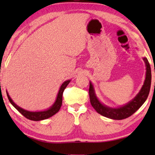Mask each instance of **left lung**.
Returning a JSON list of instances; mask_svg holds the SVG:
<instances>
[{
  "mask_svg": "<svg viewBox=\"0 0 155 155\" xmlns=\"http://www.w3.org/2000/svg\"><path fill=\"white\" fill-rule=\"evenodd\" d=\"M143 59L145 61L146 66L145 80L144 81V84L136 96L125 105L120 106L117 108H113L104 104L97 97L94 86L92 82L90 81L89 94H90V103L97 113L111 119L122 120L130 116L145 103L150 93L152 75L151 68H150V63L147 58L144 57Z\"/></svg>",
  "mask_w": 155,
  "mask_h": 155,
  "instance_id": "1",
  "label": "left lung"
}]
</instances>
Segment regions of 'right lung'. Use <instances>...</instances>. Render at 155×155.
I'll return each mask as SVG.
<instances>
[{"label":"right lung","instance_id":"right-lung-1","mask_svg":"<svg viewBox=\"0 0 155 155\" xmlns=\"http://www.w3.org/2000/svg\"><path fill=\"white\" fill-rule=\"evenodd\" d=\"M70 82H71V80H68L61 84V87L59 89L58 94H57L56 101H54V103L53 104L51 107H50L47 109L44 110V111H27V110L22 109V108L19 107V106L17 105L16 104L12 101V99L10 98V95L8 94L7 91H6V93H7V96L8 97V99H9L10 102L11 103V104L13 106V107L15 108V109L18 110L20 114H22L25 118H27V119L35 120V121H38V120H44V119H46V118L51 117L52 116H54V114H56L57 112H58V111L60 110L61 107V105H62L63 91H64L68 84L70 83Z\"/></svg>","mask_w":155,"mask_h":155}]
</instances>
